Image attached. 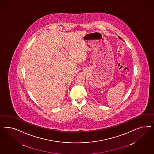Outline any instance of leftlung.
Wrapping results in <instances>:
<instances>
[{"instance_id": "left-lung-1", "label": "left lung", "mask_w": 154, "mask_h": 154, "mask_svg": "<svg viewBox=\"0 0 154 154\" xmlns=\"http://www.w3.org/2000/svg\"><path fill=\"white\" fill-rule=\"evenodd\" d=\"M119 38H120V37H119Z\"/></svg>"}]
</instances>
